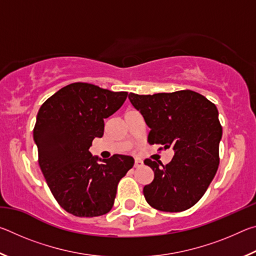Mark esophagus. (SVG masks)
<instances>
[{
    "label": "esophagus",
    "mask_w": 256,
    "mask_h": 256,
    "mask_svg": "<svg viewBox=\"0 0 256 256\" xmlns=\"http://www.w3.org/2000/svg\"><path fill=\"white\" fill-rule=\"evenodd\" d=\"M141 166H144V160H141V159H136V160H134V167L138 168V167H141Z\"/></svg>",
    "instance_id": "esophagus-1"
}]
</instances>
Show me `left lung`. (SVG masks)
I'll use <instances>...</instances> for the list:
<instances>
[{
	"label": "left lung",
	"instance_id": "left-lung-1",
	"mask_svg": "<svg viewBox=\"0 0 256 256\" xmlns=\"http://www.w3.org/2000/svg\"><path fill=\"white\" fill-rule=\"evenodd\" d=\"M128 99L150 128L148 142L172 146V162L146 159L154 178L144 188L146 202L154 209L180 212L200 200L219 166L222 128L214 102L192 90L154 94L131 92ZM160 148L159 150H162Z\"/></svg>",
	"mask_w": 256,
	"mask_h": 256
}]
</instances>
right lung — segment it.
<instances>
[{"mask_svg": "<svg viewBox=\"0 0 256 256\" xmlns=\"http://www.w3.org/2000/svg\"><path fill=\"white\" fill-rule=\"evenodd\" d=\"M126 92L84 82L68 84L42 104L34 128L38 162L52 194L68 214L98 216L114 204L118 184L134 159L114 154L98 162L89 152L104 134V118L118 110Z\"/></svg>", "mask_w": 256, "mask_h": 256, "instance_id": "add662e5", "label": "right lung"}]
</instances>
